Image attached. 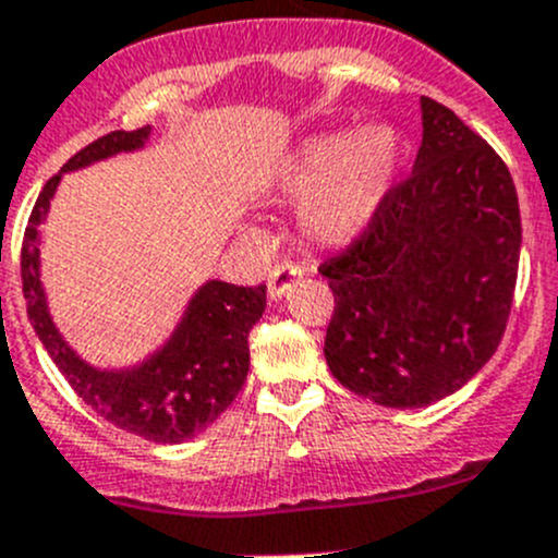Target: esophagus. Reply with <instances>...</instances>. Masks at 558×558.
<instances>
[{"mask_svg": "<svg viewBox=\"0 0 558 558\" xmlns=\"http://www.w3.org/2000/svg\"><path fill=\"white\" fill-rule=\"evenodd\" d=\"M300 275H302V269L294 267V264H278V267L269 272V280H267L269 300H272V302L283 300V296L291 291V286H294V280L300 278Z\"/></svg>", "mask_w": 558, "mask_h": 558, "instance_id": "esophagus-1", "label": "esophagus"}]
</instances>
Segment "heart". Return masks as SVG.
Here are the masks:
<instances>
[{
    "instance_id": "1",
    "label": "heart",
    "mask_w": 558,
    "mask_h": 558,
    "mask_svg": "<svg viewBox=\"0 0 558 558\" xmlns=\"http://www.w3.org/2000/svg\"><path fill=\"white\" fill-rule=\"evenodd\" d=\"M403 147L392 128L367 124L318 133L296 144L269 177V202L301 207L311 245L345 247L360 240L392 196Z\"/></svg>"
}]
</instances>
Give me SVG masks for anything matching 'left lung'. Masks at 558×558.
<instances>
[{
	"label": "left lung",
	"instance_id": "obj_1",
	"mask_svg": "<svg viewBox=\"0 0 558 558\" xmlns=\"http://www.w3.org/2000/svg\"><path fill=\"white\" fill-rule=\"evenodd\" d=\"M411 177L351 251L324 264L332 376L387 409H423L494 356L521 258V213L499 155L450 108L420 97Z\"/></svg>",
	"mask_w": 558,
	"mask_h": 558
}]
</instances>
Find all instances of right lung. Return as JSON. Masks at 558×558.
<instances>
[{"label": "right lung", "instance_id": "1", "mask_svg": "<svg viewBox=\"0 0 558 558\" xmlns=\"http://www.w3.org/2000/svg\"><path fill=\"white\" fill-rule=\"evenodd\" d=\"M149 135L153 124L133 133L117 130L102 135L46 182L26 226L21 280L37 338L75 395L128 434L180 445L209 428L240 395L251 371L247 335L267 307V286L242 289L226 280H204L158 349L130 365H95L57 327L43 283V223L62 177L117 155L142 153Z\"/></svg>", "mask_w": 558, "mask_h": 558}]
</instances>
